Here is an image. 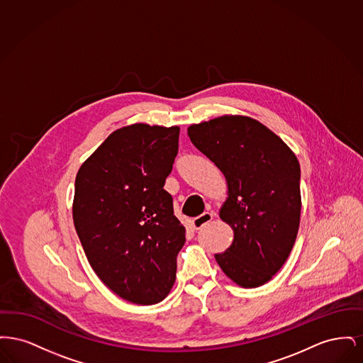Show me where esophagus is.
Segmentation results:
<instances>
[{"label":"esophagus","mask_w":363,"mask_h":363,"mask_svg":"<svg viewBox=\"0 0 363 363\" xmlns=\"http://www.w3.org/2000/svg\"><path fill=\"white\" fill-rule=\"evenodd\" d=\"M212 219H213V215H212L211 212H204L203 215L194 218V219L191 220V225H193V227H194L196 230H200V228H203L204 225H208Z\"/></svg>","instance_id":"obj_1"}]
</instances>
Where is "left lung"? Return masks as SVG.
I'll return each mask as SVG.
<instances>
[{
    "mask_svg": "<svg viewBox=\"0 0 363 363\" xmlns=\"http://www.w3.org/2000/svg\"><path fill=\"white\" fill-rule=\"evenodd\" d=\"M193 145L225 174L228 199L220 218L234 241L215 259L246 289L269 281L283 267L301 216V167L293 151L259 121L223 116L188 129Z\"/></svg>",
    "mask_w": 363,
    "mask_h": 363,
    "instance_id": "1",
    "label": "left lung"
}]
</instances>
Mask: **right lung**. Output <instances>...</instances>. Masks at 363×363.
Wrapping results in <instances>:
<instances>
[{
	"label": "right lung",
	"instance_id": "add662e5",
	"mask_svg": "<svg viewBox=\"0 0 363 363\" xmlns=\"http://www.w3.org/2000/svg\"><path fill=\"white\" fill-rule=\"evenodd\" d=\"M179 128L135 123L113 132L80 167L73 222L92 269L118 296L154 305L175 281L185 227L163 189Z\"/></svg>",
	"mask_w": 363,
	"mask_h": 363
}]
</instances>
